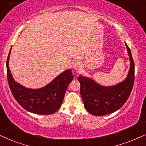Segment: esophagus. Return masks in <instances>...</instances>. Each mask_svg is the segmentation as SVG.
<instances>
[{
    "label": "esophagus",
    "instance_id": "esophagus-1",
    "mask_svg": "<svg viewBox=\"0 0 146 146\" xmlns=\"http://www.w3.org/2000/svg\"><path fill=\"white\" fill-rule=\"evenodd\" d=\"M73 68L75 69H79L80 68V63H79L78 62H75L73 64Z\"/></svg>",
    "mask_w": 146,
    "mask_h": 146
}]
</instances>
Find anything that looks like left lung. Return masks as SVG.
Returning <instances> with one entry per match:
<instances>
[{"label":"left lung","instance_id":"8db88e82","mask_svg":"<svg viewBox=\"0 0 146 146\" xmlns=\"http://www.w3.org/2000/svg\"><path fill=\"white\" fill-rule=\"evenodd\" d=\"M129 56L130 68L125 80L112 86H103L89 77L79 75L80 94L85 108L95 116H103L117 111L129 97L133 86L135 64L130 48L125 43Z\"/></svg>","mask_w":146,"mask_h":146}]
</instances>
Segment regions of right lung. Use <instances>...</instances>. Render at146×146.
Masks as SVG:
<instances>
[{
	"label": "right lung",
	"instance_id": "obj_1",
	"mask_svg": "<svg viewBox=\"0 0 146 146\" xmlns=\"http://www.w3.org/2000/svg\"><path fill=\"white\" fill-rule=\"evenodd\" d=\"M11 50L7 60V72L9 87L15 99L27 111L38 114L54 113L61 106L66 90L73 79L71 70H65L43 88H25L15 81L9 69Z\"/></svg>",
	"mask_w": 146,
	"mask_h": 146
}]
</instances>
